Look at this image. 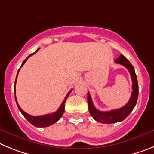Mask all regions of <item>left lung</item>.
Here are the masks:
<instances>
[{
  "mask_svg": "<svg viewBox=\"0 0 154 154\" xmlns=\"http://www.w3.org/2000/svg\"><path fill=\"white\" fill-rule=\"evenodd\" d=\"M115 63L121 64L126 67L129 70L131 74V79H132V94L130 98L128 103L125 106H122L120 109L117 110H110V111H100L96 107L94 106L93 103L92 99L90 95V93H87V102H88V107H89V111L91 113L93 118L97 121L102 123V124H113L117 122H120L124 120L126 117L131 113L134 110L138 98V83L137 75H136L135 70H134L133 65L131 62L127 60V58L124 55H120L118 58H117L114 60Z\"/></svg>",
  "mask_w": 154,
  "mask_h": 154,
  "instance_id": "1",
  "label": "left lung"
}]
</instances>
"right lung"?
<instances>
[{"instance_id":"add662e5","label":"right lung","mask_w":154,"mask_h":154,"mask_svg":"<svg viewBox=\"0 0 154 154\" xmlns=\"http://www.w3.org/2000/svg\"><path fill=\"white\" fill-rule=\"evenodd\" d=\"M38 50H39V48L37 50V51L36 52H37L38 51ZM36 52H34V53L31 54L29 55L28 57H27V58H26L25 60H23V62L22 63L21 66H20V67L19 68L18 71H17V77H16V80H15V84H16V81H17V75H18V73H19V70H20V69L21 68L22 66H23V64H24V63H25L26 61H27V60L28 59L29 57H30V56H32V55H34V54L36 53ZM72 90H70V91H69L68 93H67V96L65 97L64 100H63V101L62 102L61 105H60V106L59 107V109H58L57 110L56 112H54V113H49V114H46V115H42V116H37V117H34V116H31V115L28 114V113H25V112L23 111V110H22L21 108H20V106H19L18 103H17V99H16V93H15V86H14V96H15V100H16V103H17V107H18L19 110L20 111V113H22V114L23 115V117H25L26 119H27V120H28L29 122H30V124H32V125H34V127H49V126L52 125V124H55L57 120H60V117H62V115H63V112H64V106H65V102H66V100H67V97H68L69 94H70V92H71Z\"/></svg>"}]
</instances>
